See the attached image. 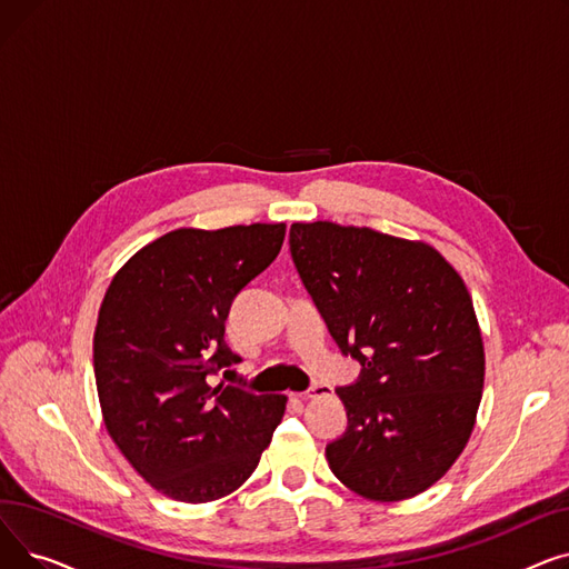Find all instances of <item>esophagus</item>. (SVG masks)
<instances>
[{
  "instance_id": "esophagus-1",
  "label": "esophagus",
  "mask_w": 569,
  "mask_h": 569,
  "mask_svg": "<svg viewBox=\"0 0 569 569\" xmlns=\"http://www.w3.org/2000/svg\"><path fill=\"white\" fill-rule=\"evenodd\" d=\"M332 392V387L330 385H322V382H316L313 387H309V390L302 395L305 399H318V397H325V395H330Z\"/></svg>"
}]
</instances>
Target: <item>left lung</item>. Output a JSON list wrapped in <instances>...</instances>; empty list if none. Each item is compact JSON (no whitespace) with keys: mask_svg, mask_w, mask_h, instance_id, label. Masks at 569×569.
I'll use <instances>...</instances> for the list:
<instances>
[{"mask_svg":"<svg viewBox=\"0 0 569 569\" xmlns=\"http://www.w3.org/2000/svg\"><path fill=\"white\" fill-rule=\"evenodd\" d=\"M290 253L343 355L346 433L332 472L369 500H406L452 468L485 387V343L457 269L425 242L332 221L292 223Z\"/></svg>","mask_w":569,"mask_h":569,"instance_id":"8db88e82","label":"left lung"}]
</instances>
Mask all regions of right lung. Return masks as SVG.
I'll return each instance as SVG.
<instances>
[{
    "instance_id": "obj_1",
    "label": "right lung",
    "mask_w": 569,
    "mask_h": 569,
    "mask_svg": "<svg viewBox=\"0 0 569 569\" xmlns=\"http://www.w3.org/2000/svg\"><path fill=\"white\" fill-rule=\"evenodd\" d=\"M286 223L179 228L112 277L94 332L103 422L163 496L219 500L242 487L286 412L283 395L207 382L237 365L223 335L234 295L269 267Z\"/></svg>"
}]
</instances>
